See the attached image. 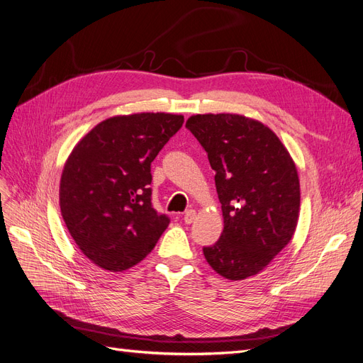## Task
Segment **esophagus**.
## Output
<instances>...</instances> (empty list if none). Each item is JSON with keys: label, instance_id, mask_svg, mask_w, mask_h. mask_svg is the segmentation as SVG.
Listing matches in <instances>:
<instances>
[{"label": "esophagus", "instance_id": "obj_1", "mask_svg": "<svg viewBox=\"0 0 363 363\" xmlns=\"http://www.w3.org/2000/svg\"><path fill=\"white\" fill-rule=\"evenodd\" d=\"M196 218V211L194 209H189L184 213V223L185 224H191Z\"/></svg>", "mask_w": 363, "mask_h": 363}]
</instances>
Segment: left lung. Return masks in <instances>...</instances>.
Instances as JSON below:
<instances>
[{
	"label": "left lung",
	"instance_id": "8db88e82",
	"mask_svg": "<svg viewBox=\"0 0 363 363\" xmlns=\"http://www.w3.org/2000/svg\"><path fill=\"white\" fill-rule=\"evenodd\" d=\"M189 128L216 170L224 229L203 254L227 279L263 271L296 230L301 190L296 166L277 134L235 113L194 115Z\"/></svg>",
	"mask_w": 363,
	"mask_h": 363
}]
</instances>
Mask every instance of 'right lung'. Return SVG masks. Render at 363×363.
Instances as JSON below:
<instances>
[{
    "instance_id": "right-lung-1",
    "label": "right lung",
    "mask_w": 363,
    "mask_h": 363,
    "mask_svg": "<svg viewBox=\"0 0 363 363\" xmlns=\"http://www.w3.org/2000/svg\"><path fill=\"white\" fill-rule=\"evenodd\" d=\"M182 115L134 113L94 127L67 158L60 184L64 223L85 256L125 271L150 254L170 223L152 208L151 163Z\"/></svg>"
}]
</instances>
